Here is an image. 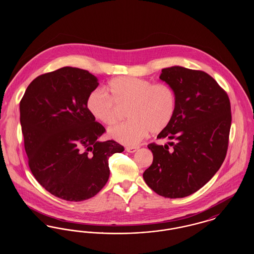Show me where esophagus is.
<instances>
[{
  "instance_id": "1",
  "label": "esophagus",
  "mask_w": 254,
  "mask_h": 254,
  "mask_svg": "<svg viewBox=\"0 0 254 254\" xmlns=\"http://www.w3.org/2000/svg\"><path fill=\"white\" fill-rule=\"evenodd\" d=\"M138 148H139L138 146H127V147H126V150H127V152H129V153H133V152L137 151Z\"/></svg>"
}]
</instances>
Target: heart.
Masks as SVG:
<instances>
[{
	"mask_svg": "<svg viewBox=\"0 0 254 254\" xmlns=\"http://www.w3.org/2000/svg\"><path fill=\"white\" fill-rule=\"evenodd\" d=\"M176 94L166 84H154L144 78L120 76L106 88H96L86 99L88 112L97 121L111 126L118 121L117 107L128 105V121L109 130V136L125 145L141 142L150 131L164 130L176 110Z\"/></svg>",
	"mask_w": 254,
	"mask_h": 254,
	"instance_id": "obj_1",
	"label": "heart"
}]
</instances>
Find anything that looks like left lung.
Wrapping results in <instances>:
<instances>
[{"mask_svg":"<svg viewBox=\"0 0 254 254\" xmlns=\"http://www.w3.org/2000/svg\"><path fill=\"white\" fill-rule=\"evenodd\" d=\"M160 79L176 94V110L158 139L151 143V166L143 177L146 185L166 198L196 192L222 166L229 146L231 110L227 92L207 73L182 66L162 69Z\"/></svg>","mask_w":254,"mask_h":254,"instance_id":"1","label":"left lung"}]
</instances>
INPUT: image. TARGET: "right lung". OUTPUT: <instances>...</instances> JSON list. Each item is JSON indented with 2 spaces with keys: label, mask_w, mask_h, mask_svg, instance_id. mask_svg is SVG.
Segmentation results:
<instances>
[{
  "label": "right lung",
  "mask_w": 254,
  "mask_h": 254,
  "mask_svg": "<svg viewBox=\"0 0 254 254\" xmlns=\"http://www.w3.org/2000/svg\"><path fill=\"white\" fill-rule=\"evenodd\" d=\"M98 85L87 70L64 66L38 76L20 102L29 169L43 188L66 201L96 195L109 180V157L124 151L113 140H98L106 129L86 108Z\"/></svg>",
  "instance_id": "1"
}]
</instances>
